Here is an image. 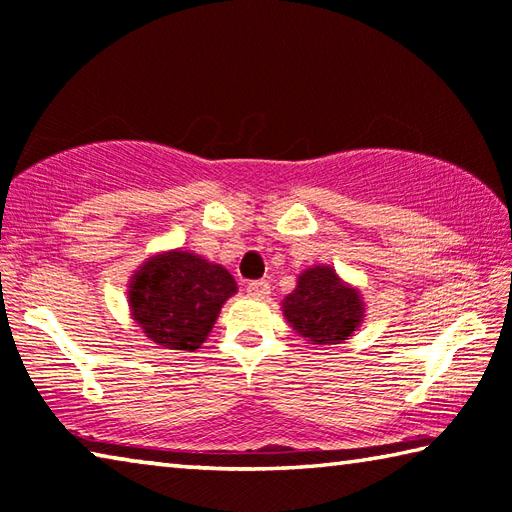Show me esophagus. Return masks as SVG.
Instances as JSON below:
<instances>
[{
	"label": "esophagus",
	"instance_id": "esophagus-1",
	"mask_svg": "<svg viewBox=\"0 0 512 512\" xmlns=\"http://www.w3.org/2000/svg\"><path fill=\"white\" fill-rule=\"evenodd\" d=\"M247 294L254 299H265L267 294H270V283L251 281V283H247Z\"/></svg>",
	"mask_w": 512,
	"mask_h": 512
}]
</instances>
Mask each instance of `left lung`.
<instances>
[{
    "instance_id": "8db88e82",
    "label": "left lung",
    "mask_w": 512,
    "mask_h": 512,
    "mask_svg": "<svg viewBox=\"0 0 512 512\" xmlns=\"http://www.w3.org/2000/svg\"><path fill=\"white\" fill-rule=\"evenodd\" d=\"M283 315L301 337L319 346L342 344L364 321L362 294L328 265H315L283 299Z\"/></svg>"
}]
</instances>
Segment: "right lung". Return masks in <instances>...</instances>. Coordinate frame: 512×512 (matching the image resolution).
<instances>
[{
  "instance_id": "right-lung-1",
  "label": "right lung",
  "mask_w": 512,
  "mask_h": 512,
  "mask_svg": "<svg viewBox=\"0 0 512 512\" xmlns=\"http://www.w3.org/2000/svg\"><path fill=\"white\" fill-rule=\"evenodd\" d=\"M128 288L132 319L146 337L188 353L204 344L224 301L238 292L222 265L182 249L150 256L132 274Z\"/></svg>"
}]
</instances>
